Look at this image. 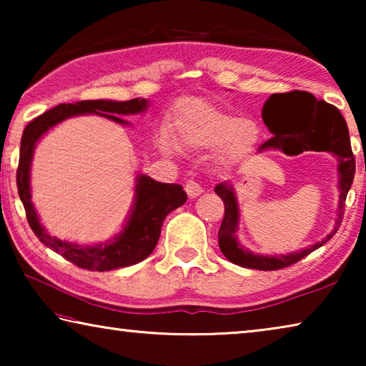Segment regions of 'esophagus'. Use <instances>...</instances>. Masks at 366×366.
Segmentation results:
<instances>
[{
    "label": "esophagus",
    "mask_w": 366,
    "mask_h": 366,
    "mask_svg": "<svg viewBox=\"0 0 366 366\" xmlns=\"http://www.w3.org/2000/svg\"><path fill=\"white\" fill-rule=\"evenodd\" d=\"M185 192H187V195L190 198H195V197L202 194L203 187L197 181H192V179H190V181H187V184H185Z\"/></svg>",
    "instance_id": "esophagus-1"
}]
</instances>
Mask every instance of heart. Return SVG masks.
<instances>
[{
  "label": "heart",
  "mask_w": 366,
  "mask_h": 366,
  "mask_svg": "<svg viewBox=\"0 0 366 366\" xmlns=\"http://www.w3.org/2000/svg\"><path fill=\"white\" fill-rule=\"evenodd\" d=\"M171 135L177 144L207 148L218 145L219 157L235 161L249 154L259 139L255 121L234 116L227 111L202 100H184L179 103L171 121ZM161 152H172V140L168 132L158 135Z\"/></svg>",
  "instance_id": "1"
}]
</instances>
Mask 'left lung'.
I'll use <instances>...</instances> for the list:
<instances>
[{
    "label": "left lung",
    "instance_id": "1",
    "mask_svg": "<svg viewBox=\"0 0 366 366\" xmlns=\"http://www.w3.org/2000/svg\"><path fill=\"white\" fill-rule=\"evenodd\" d=\"M262 114L272 137L266 140L263 145H259V152L272 148V150H282L286 154L302 153L303 150H307L305 137L308 135V137L320 139L318 150L331 152L339 157L337 171L340 197L336 226H334L331 234H327L325 240L310 245L308 249H303L300 252L289 253V255L263 257L245 250L235 237L239 224V207L234 190L231 185L224 182L214 187L216 194L224 202V218H222L218 232V242L222 255L229 262L244 266V268L274 271L300 262L303 257L320 249L337 232L340 222H342L345 198L349 194V189L352 187V182H354L355 158L350 147L349 129H347L345 119L340 114V111L325 100H317L308 92L294 90L287 92V94L271 95L264 103Z\"/></svg>",
    "mask_w": 366,
    "mask_h": 366
}]
</instances>
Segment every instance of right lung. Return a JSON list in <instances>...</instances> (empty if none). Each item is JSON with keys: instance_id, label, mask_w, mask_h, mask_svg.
<instances>
[{"instance_id": "add662e5", "label": "right lung", "mask_w": 366, "mask_h": 366, "mask_svg": "<svg viewBox=\"0 0 366 366\" xmlns=\"http://www.w3.org/2000/svg\"><path fill=\"white\" fill-rule=\"evenodd\" d=\"M147 104L148 102L145 98H134L129 102L86 100L69 104L63 103L35 117L24 129L19 166H17V190H19L24 208H26L27 221L41 244L59 253L61 257H64L67 262L74 263L79 268L89 271H111L145 259L158 244L164 218L172 209L184 205L187 200V194L184 192L182 185L157 182L152 177L140 174L137 176V184H135L132 213L129 216L126 226L119 234L114 235L113 240L95 247L63 242V240L46 234L40 224L32 202H30V197H32L30 195V164H32L36 142L53 126L71 116L95 113L114 122L127 124V121L117 116L142 113L147 109Z\"/></svg>"}]
</instances>
